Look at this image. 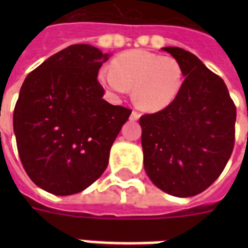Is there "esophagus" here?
<instances>
[{
  "mask_svg": "<svg viewBox=\"0 0 248 248\" xmlns=\"http://www.w3.org/2000/svg\"><path fill=\"white\" fill-rule=\"evenodd\" d=\"M130 118H131L132 121L139 120V118H140V113H139V112H136V110H132V113H131V116H130Z\"/></svg>",
  "mask_w": 248,
  "mask_h": 248,
  "instance_id": "1",
  "label": "esophagus"
}]
</instances>
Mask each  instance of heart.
Segmentation results:
<instances>
[{
    "mask_svg": "<svg viewBox=\"0 0 248 248\" xmlns=\"http://www.w3.org/2000/svg\"><path fill=\"white\" fill-rule=\"evenodd\" d=\"M185 72L172 56L131 50L103 68L99 81L112 95H124L132 89V99L145 112H159L172 104L184 85Z\"/></svg>",
    "mask_w": 248,
    "mask_h": 248,
    "instance_id": "heart-1",
    "label": "heart"
}]
</instances>
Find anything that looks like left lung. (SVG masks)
I'll return each instance as SVG.
<instances>
[{
	"label": "left lung",
	"instance_id": "8db88e82",
	"mask_svg": "<svg viewBox=\"0 0 248 248\" xmlns=\"http://www.w3.org/2000/svg\"><path fill=\"white\" fill-rule=\"evenodd\" d=\"M162 50L180 62L185 79L172 104L140 117L144 169L163 192L197 196L231 158L237 109L221 77L196 55L180 47Z\"/></svg>",
	"mask_w": 248,
	"mask_h": 248
}]
</instances>
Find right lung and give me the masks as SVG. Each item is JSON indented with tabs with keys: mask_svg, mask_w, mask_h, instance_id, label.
<instances>
[{
	"mask_svg": "<svg viewBox=\"0 0 248 248\" xmlns=\"http://www.w3.org/2000/svg\"><path fill=\"white\" fill-rule=\"evenodd\" d=\"M108 54L72 45L27 76L14 109V132L31 180L56 196L78 193L104 172L131 109L103 99L97 73Z\"/></svg>",
	"mask_w": 248,
	"mask_h": 248,
	"instance_id": "1",
	"label": "right lung"
}]
</instances>
